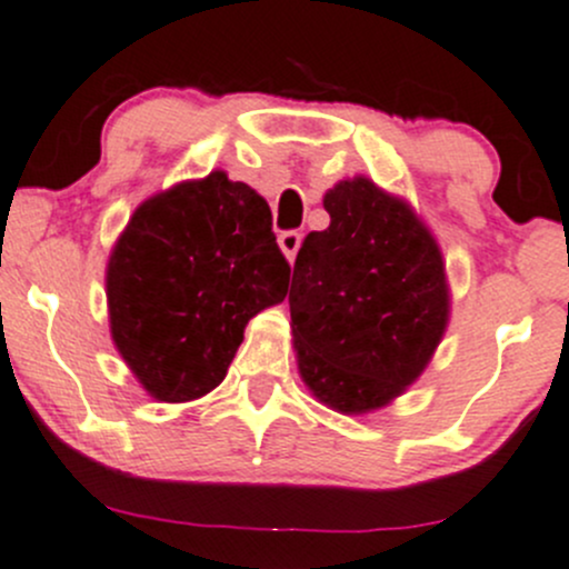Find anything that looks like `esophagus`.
<instances>
[{"instance_id": "1", "label": "esophagus", "mask_w": 569, "mask_h": 569, "mask_svg": "<svg viewBox=\"0 0 569 569\" xmlns=\"http://www.w3.org/2000/svg\"><path fill=\"white\" fill-rule=\"evenodd\" d=\"M278 244H280V250H283V256L289 258V261H295L297 250H300V244H302V233L300 231H283L278 237Z\"/></svg>"}]
</instances>
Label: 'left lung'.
<instances>
[{
    "label": "left lung",
    "mask_w": 569,
    "mask_h": 569,
    "mask_svg": "<svg viewBox=\"0 0 569 569\" xmlns=\"http://www.w3.org/2000/svg\"><path fill=\"white\" fill-rule=\"evenodd\" d=\"M325 209L330 228L308 233L291 278L297 363L332 410H377L421 375L443 338V258L410 206L369 178L336 183Z\"/></svg>",
    "instance_id": "1"
}]
</instances>
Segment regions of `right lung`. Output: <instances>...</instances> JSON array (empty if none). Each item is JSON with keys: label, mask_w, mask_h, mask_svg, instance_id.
Wrapping results in <instances>:
<instances>
[{"label": "right lung", "mask_w": 569, "mask_h": 569, "mask_svg": "<svg viewBox=\"0 0 569 569\" xmlns=\"http://www.w3.org/2000/svg\"><path fill=\"white\" fill-rule=\"evenodd\" d=\"M291 267L267 200L211 173L134 211L107 267L114 347L159 401H192L226 380L258 311L283 302Z\"/></svg>", "instance_id": "right-lung-1"}]
</instances>
